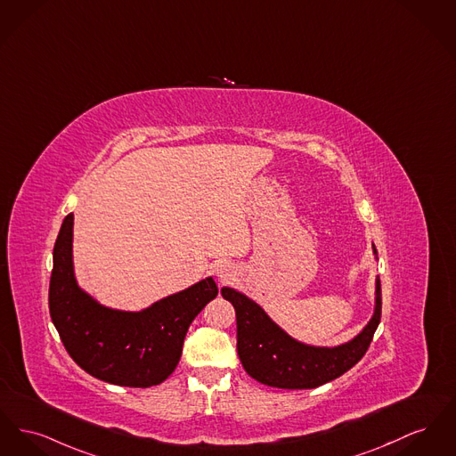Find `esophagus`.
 Masks as SVG:
<instances>
[{"instance_id": "1", "label": "esophagus", "mask_w": 456, "mask_h": 456, "mask_svg": "<svg viewBox=\"0 0 456 456\" xmlns=\"http://www.w3.org/2000/svg\"><path fill=\"white\" fill-rule=\"evenodd\" d=\"M215 275L220 281H232L236 277V268L229 262H220L215 265Z\"/></svg>"}]
</instances>
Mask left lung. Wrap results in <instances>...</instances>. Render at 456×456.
<instances>
[{
	"label": "left lung",
	"instance_id": "left-lung-1",
	"mask_svg": "<svg viewBox=\"0 0 456 456\" xmlns=\"http://www.w3.org/2000/svg\"><path fill=\"white\" fill-rule=\"evenodd\" d=\"M374 253L377 255L375 246ZM220 293L236 310L238 354L244 370L258 382L281 389H314L348 372L367 353L380 322L382 297L379 277L375 279L372 319L358 336L334 348L299 343L248 296L232 288H222Z\"/></svg>",
	"mask_w": 456,
	"mask_h": 456
}]
</instances>
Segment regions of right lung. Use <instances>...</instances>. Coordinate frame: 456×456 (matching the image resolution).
Segmentation results:
<instances>
[{
  "instance_id": "1",
  "label": "right lung",
  "mask_w": 456,
  "mask_h": 456,
  "mask_svg": "<svg viewBox=\"0 0 456 456\" xmlns=\"http://www.w3.org/2000/svg\"><path fill=\"white\" fill-rule=\"evenodd\" d=\"M74 214L65 216L53 248L50 315L72 360L117 386L163 382L181 360L191 322L218 295L212 277L167 296L141 312L113 310L82 291L72 260Z\"/></svg>"
}]
</instances>
